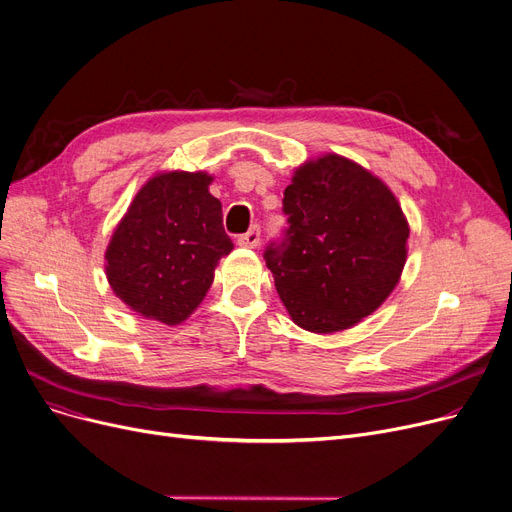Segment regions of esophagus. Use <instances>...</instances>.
Returning <instances> with one entry per match:
<instances>
[{
  "mask_svg": "<svg viewBox=\"0 0 512 512\" xmlns=\"http://www.w3.org/2000/svg\"><path fill=\"white\" fill-rule=\"evenodd\" d=\"M238 245L245 247V249H255L259 245V228L253 226L249 232L240 234L238 236Z\"/></svg>",
  "mask_w": 512,
  "mask_h": 512,
  "instance_id": "1",
  "label": "esophagus"
}]
</instances>
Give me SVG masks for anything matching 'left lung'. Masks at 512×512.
I'll return each instance as SVG.
<instances>
[{
  "mask_svg": "<svg viewBox=\"0 0 512 512\" xmlns=\"http://www.w3.org/2000/svg\"><path fill=\"white\" fill-rule=\"evenodd\" d=\"M282 203L286 238L263 257L288 315L313 334L357 326L405 270L409 222L398 199L357 161L326 153L294 170Z\"/></svg>",
  "mask_w": 512,
  "mask_h": 512,
  "instance_id": "8db88e82",
  "label": "left lung"
}]
</instances>
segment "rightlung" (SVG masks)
Listing matches in <instances>:
<instances>
[{
  "mask_svg": "<svg viewBox=\"0 0 512 512\" xmlns=\"http://www.w3.org/2000/svg\"><path fill=\"white\" fill-rule=\"evenodd\" d=\"M207 172H159L134 195L105 249V276L134 313L178 326L201 305L234 245Z\"/></svg>",
  "mask_w": 512,
  "mask_h": 512,
  "instance_id": "obj_1",
  "label": "right lung"
}]
</instances>
